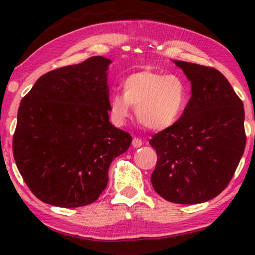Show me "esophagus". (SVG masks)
Masks as SVG:
<instances>
[{
	"mask_svg": "<svg viewBox=\"0 0 255 255\" xmlns=\"http://www.w3.org/2000/svg\"><path fill=\"white\" fill-rule=\"evenodd\" d=\"M143 145V141H141V139H139V138H137V137H135L132 139V146L135 148H138V147H140V146Z\"/></svg>",
	"mask_w": 255,
	"mask_h": 255,
	"instance_id": "34e87169",
	"label": "esophagus"
}]
</instances>
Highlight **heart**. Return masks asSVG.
<instances>
[{"label": "heart", "instance_id": "b5f03b06", "mask_svg": "<svg viewBox=\"0 0 255 255\" xmlns=\"http://www.w3.org/2000/svg\"><path fill=\"white\" fill-rule=\"evenodd\" d=\"M188 100V85L182 77L141 71L125 79L123 93H112L109 106L115 124L126 123L133 106L138 122L148 130L159 131L178 123Z\"/></svg>", "mask_w": 255, "mask_h": 255}]
</instances>
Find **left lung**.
Listing matches in <instances>:
<instances>
[{"label": "left lung", "mask_w": 255, "mask_h": 255, "mask_svg": "<svg viewBox=\"0 0 255 255\" xmlns=\"http://www.w3.org/2000/svg\"><path fill=\"white\" fill-rule=\"evenodd\" d=\"M191 83V98L178 123L152 137L157 163L150 176L159 196L195 205L218 196L244 153L243 102L215 68L173 60Z\"/></svg>", "instance_id": "1"}]
</instances>
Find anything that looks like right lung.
I'll return each mask as SVG.
<instances>
[{
  "label": "right lung",
  "mask_w": 255,
  "mask_h": 255,
  "mask_svg": "<svg viewBox=\"0 0 255 255\" xmlns=\"http://www.w3.org/2000/svg\"><path fill=\"white\" fill-rule=\"evenodd\" d=\"M111 63L93 56L50 71L21 100L15 164L31 192L46 204H92L107 187L111 162L131 144V136L109 122Z\"/></svg>",
  "instance_id": "right-lung-1"
}]
</instances>
